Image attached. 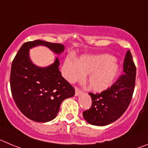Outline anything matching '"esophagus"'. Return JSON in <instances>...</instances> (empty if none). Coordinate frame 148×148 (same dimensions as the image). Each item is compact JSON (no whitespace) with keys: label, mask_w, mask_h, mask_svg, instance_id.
<instances>
[{"label":"esophagus","mask_w":148,"mask_h":148,"mask_svg":"<svg viewBox=\"0 0 148 148\" xmlns=\"http://www.w3.org/2000/svg\"><path fill=\"white\" fill-rule=\"evenodd\" d=\"M80 94H82V91H81V90H79L78 88H75V96L76 97L80 95Z\"/></svg>","instance_id":"1"}]
</instances>
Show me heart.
<instances>
[{
    "label": "heart",
    "instance_id": "obj_1",
    "mask_svg": "<svg viewBox=\"0 0 148 148\" xmlns=\"http://www.w3.org/2000/svg\"><path fill=\"white\" fill-rule=\"evenodd\" d=\"M119 65L113 56L107 54L82 55L76 60L69 57L65 60L61 71L70 83L83 79L88 74L89 87L95 92H102L114 84L119 73Z\"/></svg>",
    "mask_w": 148,
    "mask_h": 148
}]
</instances>
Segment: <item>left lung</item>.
I'll use <instances>...</instances> for the list:
<instances>
[{"instance_id": "obj_1", "label": "left lung", "mask_w": 148, "mask_h": 148, "mask_svg": "<svg viewBox=\"0 0 148 148\" xmlns=\"http://www.w3.org/2000/svg\"><path fill=\"white\" fill-rule=\"evenodd\" d=\"M136 71L131 53L127 51L123 63L124 74L106 90L100 94H89L92 106L82 114L88 123L96 126L107 125L125 113L134 94Z\"/></svg>"}]
</instances>
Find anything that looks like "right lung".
I'll use <instances>...</instances> for the list:
<instances>
[{"mask_svg": "<svg viewBox=\"0 0 148 148\" xmlns=\"http://www.w3.org/2000/svg\"><path fill=\"white\" fill-rule=\"evenodd\" d=\"M39 46L58 56L65 50L63 45L44 40L25 42L12 63L10 87L16 106L23 115L35 122H47L57 116L62 101L74 96L75 91L59 71L58 57L46 67L33 63L29 51Z\"/></svg>", "mask_w": 148, "mask_h": 148, "instance_id": "right-lung-1", "label": "right lung"}]
</instances>
